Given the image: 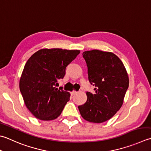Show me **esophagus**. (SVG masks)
Returning a JSON list of instances; mask_svg holds the SVG:
<instances>
[{
	"instance_id": "obj_1",
	"label": "esophagus",
	"mask_w": 151,
	"mask_h": 151,
	"mask_svg": "<svg viewBox=\"0 0 151 151\" xmlns=\"http://www.w3.org/2000/svg\"><path fill=\"white\" fill-rule=\"evenodd\" d=\"M77 92L76 91H72L70 93H71V95H75V94Z\"/></svg>"
}]
</instances>
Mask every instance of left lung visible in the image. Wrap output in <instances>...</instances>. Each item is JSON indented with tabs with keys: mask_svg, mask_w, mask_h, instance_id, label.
Returning <instances> with one entry per match:
<instances>
[{
	"mask_svg": "<svg viewBox=\"0 0 151 151\" xmlns=\"http://www.w3.org/2000/svg\"><path fill=\"white\" fill-rule=\"evenodd\" d=\"M83 57L95 93L87 92L86 102L78 109L85 120L102 123L114 116L123 104L129 87L128 75L121 60L112 52L92 50L83 52Z\"/></svg>",
	"mask_w": 151,
	"mask_h": 151,
	"instance_id": "1",
	"label": "left lung"
}]
</instances>
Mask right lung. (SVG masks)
<instances>
[{
	"label": "right lung",
	"instance_id": "right-lung-1",
	"mask_svg": "<svg viewBox=\"0 0 151 151\" xmlns=\"http://www.w3.org/2000/svg\"><path fill=\"white\" fill-rule=\"evenodd\" d=\"M78 50L42 49L28 59L19 79V90L27 109L41 120H52L70 101L69 92L56 86Z\"/></svg>",
	"mask_w": 151,
	"mask_h": 151
}]
</instances>
